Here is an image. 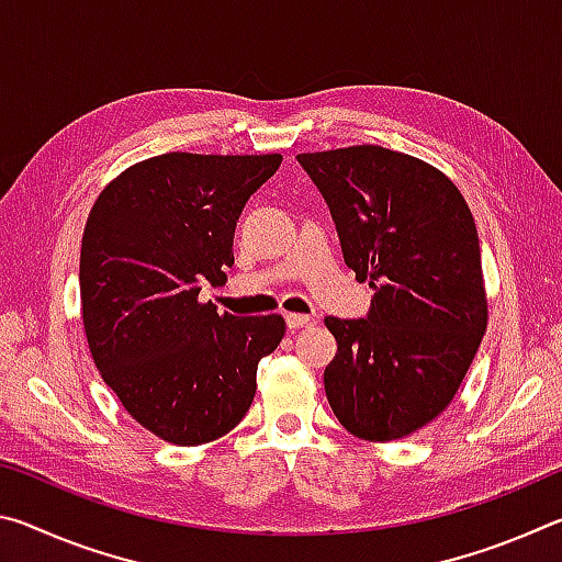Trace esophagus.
<instances>
[{"instance_id":"obj_1","label":"esophagus","mask_w":562,"mask_h":562,"mask_svg":"<svg viewBox=\"0 0 562 562\" xmlns=\"http://www.w3.org/2000/svg\"><path fill=\"white\" fill-rule=\"evenodd\" d=\"M284 322H288V327L294 331V329H300L304 325H312V317L310 315H300V312H297V315H294V312H292V315H284Z\"/></svg>"}]
</instances>
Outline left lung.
I'll return each mask as SVG.
<instances>
[{
    "label": "left lung",
    "mask_w": 562,
    "mask_h": 562,
    "mask_svg": "<svg viewBox=\"0 0 562 562\" xmlns=\"http://www.w3.org/2000/svg\"><path fill=\"white\" fill-rule=\"evenodd\" d=\"M297 160L325 195L347 268L374 288L367 319H325L337 339L327 402L357 439H404L451 404L488 325L473 215L439 168L398 150Z\"/></svg>",
    "instance_id": "8db88e82"
}]
</instances>
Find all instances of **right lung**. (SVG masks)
Returning <instances> with one entry per match:
<instances>
[{"label": "right lung", "mask_w": 562, "mask_h": 562, "mask_svg": "<svg viewBox=\"0 0 562 562\" xmlns=\"http://www.w3.org/2000/svg\"><path fill=\"white\" fill-rule=\"evenodd\" d=\"M280 154H164L101 190L81 237V319L93 364L158 439L201 446L233 431L258 389V361L284 337L280 315L235 317L201 284L235 262L237 217Z\"/></svg>", "instance_id": "right-lung-1"}]
</instances>
